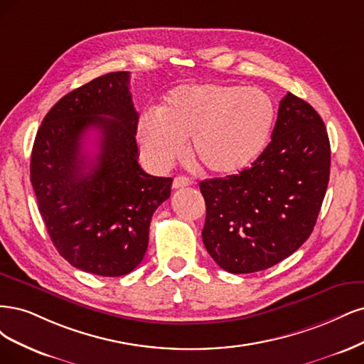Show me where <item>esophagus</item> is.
Segmentation results:
<instances>
[{
	"label": "esophagus",
	"mask_w": 364,
	"mask_h": 364,
	"mask_svg": "<svg viewBox=\"0 0 364 364\" xmlns=\"http://www.w3.org/2000/svg\"><path fill=\"white\" fill-rule=\"evenodd\" d=\"M191 184H192V180H189L187 177H177V178H173L172 187L173 189H181V187L191 186Z\"/></svg>",
	"instance_id": "obj_1"
}]
</instances>
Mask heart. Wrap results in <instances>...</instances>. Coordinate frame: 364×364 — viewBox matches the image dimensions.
<instances>
[{
    "label": "heart",
    "instance_id": "1",
    "mask_svg": "<svg viewBox=\"0 0 364 364\" xmlns=\"http://www.w3.org/2000/svg\"><path fill=\"white\" fill-rule=\"evenodd\" d=\"M275 119L262 89L198 85L169 93L159 112L140 116L137 137L154 169H168L192 139V156L212 173H236L260 156Z\"/></svg>",
    "mask_w": 364,
    "mask_h": 364
}]
</instances>
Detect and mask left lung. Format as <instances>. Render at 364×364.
Returning <instances> with one entry per match:
<instances>
[{
    "mask_svg": "<svg viewBox=\"0 0 364 364\" xmlns=\"http://www.w3.org/2000/svg\"><path fill=\"white\" fill-rule=\"evenodd\" d=\"M325 124L309 102L279 101L272 140L251 168L199 183L205 201L203 242L227 272L264 271L306 242L330 180Z\"/></svg>",
    "mask_w": 364,
    "mask_h": 364,
    "instance_id": "left-lung-1",
    "label": "left lung"
}]
</instances>
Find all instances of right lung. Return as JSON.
I'll use <instances>...</instances> for the list:
<instances>
[{
	"mask_svg": "<svg viewBox=\"0 0 364 364\" xmlns=\"http://www.w3.org/2000/svg\"><path fill=\"white\" fill-rule=\"evenodd\" d=\"M130 73H110L58 100L34 139L30 180L46 231L65 260L101 277L130 274L144 260L149 224L172 178L139 165V114ZM87 131L99 152L84 151Z\"/></svg>",
	"mask_w": 364,
	"mask_h": 364,
	"instance_id": "1",
	"label": "right lung"
}]
</instances>
